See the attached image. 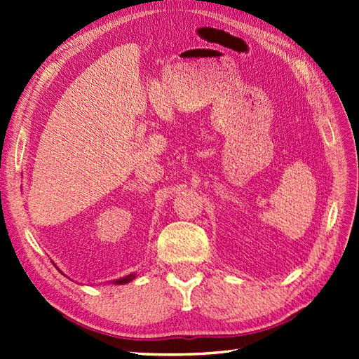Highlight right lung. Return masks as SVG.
Instances as JSON below:
<instances>
[{
  "mask_svg": "<svg viewBox=\"0 0 359 359\" xmlns=\"http://www.w3.org/2000/svg\"><path fill=\"white\" fill-rule=\"evenodd\" d=\"M135 276L134 275H128V276H125V278H120V280H116V284H126V283H129L130 280H134Z\"/></svg>",
  "mask_w": 359,
  "mask_h": 359,
  "instance_id": "right-lung-1",
  "label": "right lung"
}]
</instances>
